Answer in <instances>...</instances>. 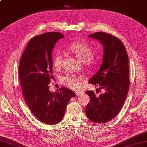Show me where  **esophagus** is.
<instances>
[{"mask_svg":"<svg viewBox=\"0 0 147 147\" xmlns=\"http://www.w3.org/2000/svg\"><path fill=\"white\" fill-rule=\"evenodd\" d=\"M75 94H76V95L77 96H80V95H81V94H82L83 92H82L77 91V92H75Z\"/></svg>","mask_w":147,"mask_h":147,"instance_id":"1","label":"esophagus"}]
</instances>
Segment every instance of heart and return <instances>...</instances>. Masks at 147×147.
I'll return each instance as SVG.
<instances>
[{
  "mask_svg": "<svg viewBox=\"0 0 147 147\" xmlns=\"http://www.w3.org/2000/svg\"><path fill=\"white\" fill-rule=\"evenodd\" d=\"M68 50L73 53L80 61L85 62L87 67L94 69L97 67L99 64L98 58L94 57V50L90 45L84 41H76L72 42L69 46ZM62 55L59 51H57L53 54L52 65L55 69H59L62 66ZM85 80L82 76H77L73 74H67L60 78V82L67 87L71 88L76 89L80 87V83Z\"/></svg>",
  "mask_w": 147,
  "mask_h": 147,
  "instance_id": "b5f03b06",
  "label": "heart"
}]
</instances>
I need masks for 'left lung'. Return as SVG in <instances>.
<instances>
[{"mask_svg":"<svg viewBox=\"0 0 147 147\" xmlns=\"http://www.w3.org/2000/svg\"><path fill=\"white\" fill-rule=\"evenodd\" d=\"M88 37L99 40L104 47L102 64L88 82L99 85L105 92L97 97L93 90L85 92L90 97L85 113L91 121L102 123L114 119L125 101L130 84L129 58L125 46L118 37L102 32Z\"/></svg>","mask_w":147,"mask_h":147,"instance_id":"1","label":"left lung"}]
</instances>
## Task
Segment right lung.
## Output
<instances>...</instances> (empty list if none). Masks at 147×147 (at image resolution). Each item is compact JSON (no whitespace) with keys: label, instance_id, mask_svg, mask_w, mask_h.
<instances>
[{"label":"right lung","instance_id":"right-lung-1","mask_svg":"<svg viewBox=\"0 0 147 147\" xmlns=\"http://www.w3.org/2000/svg\"><path fill=\"white\" fill-rule=\"evenodd\" d=\"M64 35L50 32L32 38L20 59L18 74L23 96L34 116L46 124L53 125L64 118L66 106L76 96L71 89L49 90L53 78L52 53L54 46Z\"/></svg>","mask_w":147,"mask_h":147}]
</instances>
